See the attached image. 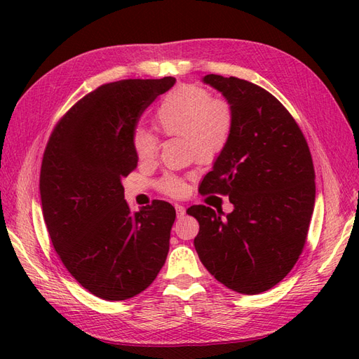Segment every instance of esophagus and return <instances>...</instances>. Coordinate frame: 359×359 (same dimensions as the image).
<instances>
[{"mask_svg":"<svg viewBox=\"0 0 359 359\" xmlns=\"http://www.w3.org/2000/svg\"><path fill=\"white\" fill-rule=\"evenodd\" d=\"M175 210H177V217H178V219H182L184 214H186V208H184L182 205H175Z\"/></svg>","mask_w":359,"mask_h":359,"instance_id":"esophagus-1","label":"esophagus"}]
</instances>
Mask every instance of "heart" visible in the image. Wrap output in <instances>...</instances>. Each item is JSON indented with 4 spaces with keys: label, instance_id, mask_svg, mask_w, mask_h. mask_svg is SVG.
Segmentation results:
<instances>
[{
    "label": "heart",
    "instance_id": "obj_1",
    "mask_svg": "<svg viewBox=\"0 0 359 359\" xmlns=\"http://www.w3.org/2000/svg\"><path fill=\"white\" fill-rule=\"evenodd\" d=\"M161 135L181 136L201 161H212L227 147L233 132L232 106L223 99H212L208 90L198 85L182 83L161 97L153 118ZM133 148L139 160L154 158L157 137L137 128ZM158 190L169 196H182L187 186L177 177L166 175L158 181Z\"/></svg>",
    "mask_w": 359,
    "mask_h": 359
}]
</instances>
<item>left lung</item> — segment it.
<instances>
[{
	"mask_svg": "<svg viewBox=\"0 0 359 359\" xmlns=\"http://www.w3.org/2000/svg\"><path fill=\"white\" fill-rule=\"evenodd\" d=\"M232 106L229 144L199 191L229 196L233 211L193 205L194 248L222 285L245 295L274 287L297 264L313 214L316 186L307 140L273 94L231 76L202 79Z\"/></svg>",
	"mask_w": 359,
	"mask_h": 359,
	"instance_id": "8db88e82",
	"label": "left lung"
}]
</instances>
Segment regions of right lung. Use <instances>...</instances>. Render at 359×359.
Wrapping results in <instances>:
<instances>
[{
    "mask_svg": "<svg viewBox=\"0 0 359 359\" xmlns=\"http://www.w3.org/2000/svg\"><path fill=\"white\" fill-rule=\"evenodd\" d=\"M177 79H126L86 94L53 128L40 170L50 241L78 283L106 301L145 290L169 252L175 208L154 201L130 211L121 180L137 166L140 115Z\"/></svg>",
    "mask_w": 359,
    "mask_h": 359,
    "instance_id": "1",
    "label": "right lung"
}]
</instances>
